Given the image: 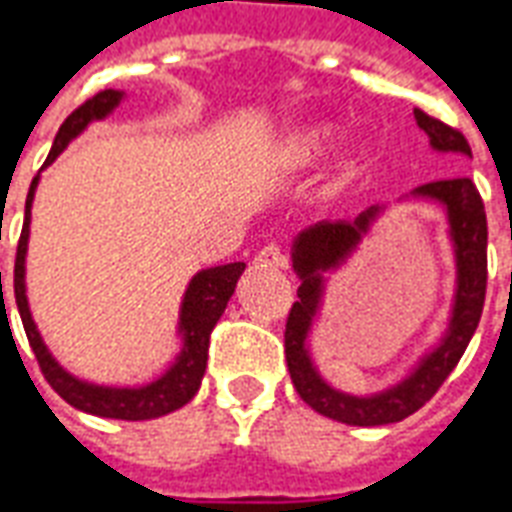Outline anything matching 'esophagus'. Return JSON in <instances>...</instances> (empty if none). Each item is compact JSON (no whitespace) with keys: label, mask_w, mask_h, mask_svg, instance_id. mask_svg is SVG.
<instances>
[{"label":"esophagus","mask_w":512,"mask_h":512,"mask_svg":"<svg viewBox=\"0 0 512 512\" xmlns=\"http://www.w3.org/2000/svg\"><path fill=\"white\" fill-rule=\"evenodd\" d=\"M255 266L266 268V271H285L287 255L276 244H268L255 255Z\"/></svg>","instance_id":"1"}]
</instances>
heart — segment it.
<instances>
[{"instance_id": "heart-1", "label": "heart", "mask_w": 512, "mask_h": 512, "mask_svg": "<svg viewBox=\"0 0 512 512\" xmlns=\"http://www.w3.org/2000/svg\"><path fill=\"white\" fill-rule=\"evenodd\" d=\"M333 132L328 127H306L293 138L290 146V157L295 165H312L323 157L328 146H331Z\"/></svg>"}]
</instances>
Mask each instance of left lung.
I'll list each match as a JSON object with an SVG mask.
<instances>
[{
	"label": "left lung",
	"instance_id": "left-lung-1",
	"mask_svg": "<svg viewBox=\"0 0 512 512\" xmlns=\"http://www.w3.org/2000/svg\"><path fill=\"white\" fill-rule=\"evenodd\" d=\"M415 121L420 130L429 135L431 146L437 151H456V154L472 157L467 138L448 127L445 121L434 119L420 108H415ZM412 195L437 200L448 211L450 238L456 246V304H453L448 333L439 347H434L415 366V372L407 380H401L388 391L374 393V396H350V393L336 391L317 374L306 350V336L323 298V274L342 266L352 249L361 244L374 217L380 214V206L363 211L361 217L352 222H317L295 238L293 244V268L295 274L301 276V287H298V301L287 314L285 325L287 369H290L298 396L314 412L347 423V426H388L418 412L456 369L483 314L488 279V225L486 206L475 181L467 176L429 181Z\"/></svg>",
	"mask_w": 512,
	"mask_h": 512
}]
</instances>
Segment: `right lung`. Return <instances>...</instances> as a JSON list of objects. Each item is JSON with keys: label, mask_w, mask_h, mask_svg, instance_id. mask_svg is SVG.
<instances>
[{"label": "right lung", "mask_w": 512, "mask_h": 512, "mask_svg": "<svg viewBox=\"0 0 512 512\" xmlns=\"http://www.w3.org/2000/svg\"><path fill=\"white\" fill-rule=\"evenodd\" d=\"M121 92L105 89L97 92L94 97L78 105L64 124L56 132L54 146L45 165L59 157L64 146L78 135V132L94 119H102L119 105ZM37 179L34 176L29 195H26V214L24 227H21V238H18V249H15V271H13V290L15 304H18V314L24 323L26 339L32 344V352L40 372L48 380V385L62 396L67 404H73L75 410L89 412V415H100V418H116V420H151L162 418L168 412L184 407L200 388V380L206 374L208 361V342H211V331L225 312L230 295L236 290L238 276L244 274V263H227V266L206 268L200 271L187 287L184 304H181V333H184V350L176 358V363L170 366L168 372L162 374L160 380L143 385V388H102V385H89V382L75 380L73 374H67L59 363L51 358V352L40 339L37 325H34L32 314H29V304H26V287H24V257H26V241H29V217H32V198L37 189ZM0 293H2V271H0Z\"/></svg>", "instance_id": "1"}]
</instances>
